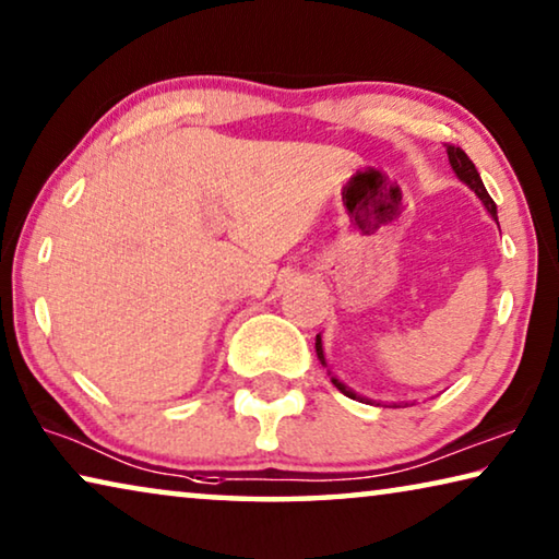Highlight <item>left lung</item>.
I'll return each instance as SVG.
<instances>
[{
	"mask_svg": "<svg viewBox=\"0 0 559 559\" xmlns=\"http://www.w3.org/2000/svg\"><path fill=\"white\" fill-rule=\"evenodd\" d=\"M444 147H448V157H450V165H452V169H454V175H457L462 182H465L469 190H475V194L479 197V200H483V204L487 207V212L492 214V217L497 219V207H495V202H492V197L487 194V190H485V185H483V179H479V171L475 169V165H472V159L467 157L465 154V150L462 147H454V144H444ZM314 349H317V357H320V362L322 365H328L324 362V352H322V340H320V334H317V342H314ZM332 374V372H330ZM332 380V384L334 388H337L342 394H347V397H352V400H357V394L355 392H349L345 384H342L337 377H330ZM394 407H400V405H394Z\"/></svg>",
	"mask_w": 559,
	"mask_h": 559,
	"instance_id": "8db88e82",
	"label": "left lung"
}]
</instances>
